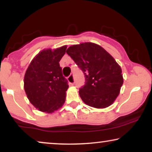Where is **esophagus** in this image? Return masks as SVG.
<instances>
[{
  "instance_id": "obj_1",
  "label": "esophagus",
  "mask_w": 152,
  "mask_h": 152,
  "mask_svg": "<svg viewBox=\"0 0 152 152\" xmlns=\"http://www.w3.org/2000/svg\"><path fill=\"white\" fill-rule=\"evenodd\" d=\"M68 82H69L70 84H72V85L74 84V83H75V78H74L73 75L71 74V75H70L68 77Z\"/></svg>"
}]
</instances>
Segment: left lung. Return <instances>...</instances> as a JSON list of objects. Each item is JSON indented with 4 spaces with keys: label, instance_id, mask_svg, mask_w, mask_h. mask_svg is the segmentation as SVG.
Returning <instances> with one entry per match:
<instances>
[{
    "label": "left lung",
    "instance_id": "left-lung-1",
    "mask_svg": "<svg viewBox=\"0 0 152 152\" xmlns=\"http://www.w3.org/2000/svg\"><path fill=\"white\" fill-rule=\"evenodd\" d=\"M66 53L84 75L85 84L79 91L83 102L97 109L111 105L123 84L122 69L113 57L100 45L88 42L70 46Z\"/></svg>",
    "mask_w": 152,
    "mask_h": 152
}]
</instances>
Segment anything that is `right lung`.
<instances>
[{
	"instance_id": "obj_1",
	"label": "right lung",
	"mask_w": 152,
	"mask_h": 152,
	"mask_svg": "<svg viewBox=\"0 0 152 152\" xmlns=\"http://www.w3.org/2000/svg\"><path fill=\"white\" fill-rule=\"evenodd\" d=\"M66 45L53 51L43 50L35 57L27 69L24 89L32 104L43 112L52 113L65 102L68 81L62 75L59 61Z\"/></svg>"
}]
</instances>
